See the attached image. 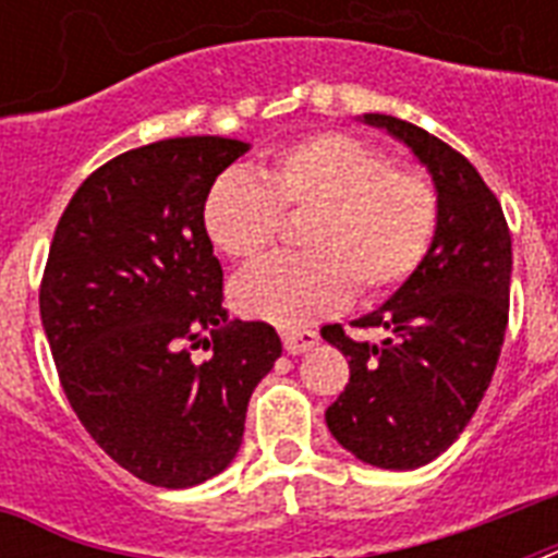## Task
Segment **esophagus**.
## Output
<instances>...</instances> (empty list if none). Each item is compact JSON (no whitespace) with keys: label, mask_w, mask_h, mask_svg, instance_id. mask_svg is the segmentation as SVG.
Instances as JSON below:
<instances>
[{"label":"esophagus","mask_w":558,"mask_h":558,"mask_svg":"<svg viewBox=\"0 0 558 558\" xmlns=\"http://www.w3.org/2000/svg\"><path fill=\"white\" fill-rule=\"evenodd\" d=\"M318 344V332L315 330H289L283 332V348L292 356H301L306 350H313Z\"/></svg>","instance_id":"obj_1"}]
</instances>
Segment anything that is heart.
Wrapping results in <instances>:
<instances>
[{
  "label": "heart",
  "instance_id": "b5f03b06",
  "mask_svg": "<svg viewBox=\"0 0 558 558\" xmlns=\"http://www.w3.org/2000/svg\"><path fill=\"white\" fill-rule=\"evenodd\" d=\"M283 214H304L298 245L240 271L231 304L245 318L280 327L315 322L348 304L356 287L376 298L423 263L437 228V196L420 173L388 168L353 135L318 133L292 144L252 177L226 170L202 202L217 252L248 260L280 234Z\"/></svg>",
  "mask_w": 558,
  "mask_h": 558
}]
</instances>
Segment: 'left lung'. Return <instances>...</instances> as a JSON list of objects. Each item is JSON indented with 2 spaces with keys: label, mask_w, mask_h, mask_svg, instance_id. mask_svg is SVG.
I'll use <instances>...</instances> for the list:
<instances>
[{
  "label": "left lung",
  "mask_w": 558,
  "mask_h": 558,
  "mask_svg": "<svg viewBox=\"0 0 558 558\" xmlns=\"http://www.w3.org/2000/svg\"><path fill=\"white\" fill-rule=\"evenodd\" d=\"M359 121L405 144L437 193V228L416 271L353 327L388 336L350 339L341 324L322 336L350 359V381L327 408L339 446L379 469H416L440 458L481 405L501 356L510 313L512 240L501 202L449 144L393 116Z\"/></svg>",
  "instance_id": "8db88e82"
}]
</instances>
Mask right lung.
<instances>
[{"label": "right lung", "instance_id": "1", "mask_svg": "<svg viewBox=\"0 0 558 558\" xmlns=\"http://www.w3.org/2000/svg\"><path fill=\"white\" fill-rule=\"evenodd\" d=\"M248 147L187 135L107 161L65 205L39 287L77 420L118 466L165 489L236 458L248 399L283 350L269 324L228 322L202 226L205 193Z\"/></svg>", "mask_w": 558, "mask_h": 558}]
</instances>
